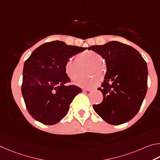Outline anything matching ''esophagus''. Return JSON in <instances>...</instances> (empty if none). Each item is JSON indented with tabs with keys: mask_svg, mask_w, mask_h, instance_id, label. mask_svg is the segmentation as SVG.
<instances>
[{
	"mask_svg": "<svg viewBox=\"0 0 160 160\" xmlns=\"http://www.w3.org/2000/svg\"><path fill=\"white\" fill-rule=\"evenodd\" d=\"M83 93H84L85 94H86V95H90V94L91 93L92 91H91V90H87V89H86V90H83Z\"/></svg>",
	"mask_w": 160,
	"mask_h": 160,
	"instance_id": "esophagus-1",
	"label": "esophagus"
}]
</instances>
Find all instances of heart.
Returning <instances> with one entry per match:
<instances>
[{
    "mask_svg": "<svg viewBox=\"0 0 160 160\" xmlns=\"http://www.w3.org/2000/svg\"><path fill=\"white\" fill-rule=\"evenodd\" d=\"M102 58L98 53L93 50H86L78 54L76 58H71L64 64L66 74L72 80H76L81 76V67L88 65L86 74L90 77L82 78L75 82V84L84 88H90L97 85L100 79L104 78L106 70L105 64L102 61ZM96 75V77H93Z\"/></svg>",
    "mask_w": 160,
    "mask_h": 160,
    "instance_id": "obj_1",
    "label": "heart"
}]
</instances>
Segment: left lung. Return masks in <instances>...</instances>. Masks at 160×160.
<instances>
[{
	"label": "left lung",
	"mask_w": 160,
	"mask_h": 160,
	"mask_svg": "<svg viewBox=\"0 0 160 160\" xmlns=\"http://www.w3.org/2000/svg\"><path fill=\"white\" fill-rule=\"evenodd\" d=\"M105 59L107 72L101 88L102 102L93 105L107 123L119 125L130 121L139 111L148 88V67L139 52L118 41L88 48Z\"/></svg>",
	"instance_id": "1"
}]
</instances>
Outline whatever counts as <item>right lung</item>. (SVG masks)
Listing matches in <instances>:
<instances>
[{
    "label": "right lung",
    "mask_w": 160,
    "mask_h": 160,
    "mask_svg": "<svg viewBox=\"0 0 160 160\" xmlns=\"http://www.w3.org/2000/svg\"><path fill=\"white\" fill-rule=\"evenodd\" d=\"M86 49L55 41L38 47L25 61L22 93L28 112L36 121L54 125L67 115L73 99L82 90L65 85L70 79L64 64Z\"/></svg>",
    "instance_id": "1"
}]
</instances>
